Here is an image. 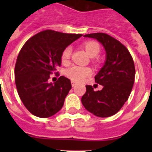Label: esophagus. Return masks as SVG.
<instances>
[{
    "instance_id": "1",
    "label": "esophagus",
    "mask_w": 152,
    "mask_h": 152,
    "mask_svg": "<svg viewBox=\"0 0 152 152\" xmlns=\"http://www.w3.org/2000/svg\"><path fill=\"white\" fill-rule=\"evenodd\" d=\"M72 87H75V86H76V83H75L74 80H72Z\"/></svg>"
}]
</instances>
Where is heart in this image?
Listing matches in <instances>:
<instances>
[{"label":"heart","instance_id":"1","mask_svg":"<svg viewBox=\"0 0 152 152\" xmlns=\"http://www.w3.org/2000/svg\"><path fill=\"white\" fill-rule=\"evenodd\" d=\"M83 46L87 51L91 57H95L97 56L100 52V46L97 42L96 41H87L84 42ZM72 56V48L70 46L66 47L62 51L61 55V60L63 64H68ZM92 74V70L88 67L79 66V65H74L71 68H68L65 72L67 77L72 79L74 81L80 82L84 80L86 77H89Z\"/></svg>","mask_w":152,"mask_h":152}]
</instances>
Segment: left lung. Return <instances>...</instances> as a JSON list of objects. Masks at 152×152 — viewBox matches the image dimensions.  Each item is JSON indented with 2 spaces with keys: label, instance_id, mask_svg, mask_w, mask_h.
I'll list each match as a JSON object with an SVG mask.
<instances>
[{
  "label": "left lung",
  "instance_id": "1",
  "mask_svg": "<svg viewBox=\"0 0 152 152\" xmlns=\"http://www.w3.org/2000/svg\"><path fill=\"white\" fill-rule=\"evenodd\" d=\"M84 36L100 42L105 49L107 58L95 76V82L103 86V89L94 91L92 86L86 85L81 102L86 110L96 116L109 117L119 112L131 94L135 76L133 59L124 45L107 33Z\"/></svg>",
  "mask_w": 152,
  "mask_h": 152
}]
</instances>
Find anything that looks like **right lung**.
<instances>
[{
	"label": "right lung",
	"mask_w": 152,
	"mask_h": 152,
	"mask_svg": "<svg viewBox=\"0 0 152 152\" xmlns=\"http://www.w3.org/2000/svg\"><path fill=\"white\" fill-rule=\"evenodd\" d=\"M81 36L47 29L32 36L20 49L15 83L21 101L33 115L50 117L62 108L72 88L71 80L64 76L53 84L48 80L50 75L58 73L56 69L61 66L62 51Z\"/></svg>",
	"instance_id": "1"
}]
</instances>
